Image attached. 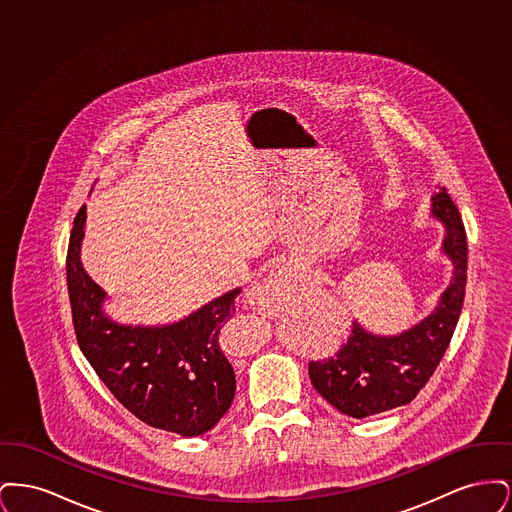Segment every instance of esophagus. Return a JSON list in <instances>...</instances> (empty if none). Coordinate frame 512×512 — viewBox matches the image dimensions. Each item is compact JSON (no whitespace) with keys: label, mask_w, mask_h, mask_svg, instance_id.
I'll list each match as a JSON object with an SVG mask.
<instances>
[{"label":"esophagus","mask_w":512,"mask_h":512,"mask_svg":"<svg viewBox=\"0 0 512 512\" xmlns=\"http://www.w3.org/2000/svg\"><path fill=\"white\" fill-rule=\"evenodd\" d=\"M290 288H292L290 268H278L249 290L247 301L259 313H274L280 309L282 301L290 295Z\"/></svg>","instance_id":"obj_1"}]
</instances>
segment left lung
<instances>
[{
  "label": "left lung",
  "mask_w": 512,
  "mask_h": 512,
  "mask_svg": "<svg viewBox=\"0 0 512 512\" xmlns=\"http://www.w3.org/2000/svg\"><path fill=\"white\" fill-rule=\"evenodd\" d=\"M430 217L443 226L441 253L451 263L449 286L434 309L411 328L388 336L355 322L336 357L309 365L311 384L340 413L366 418L411 403L453 338L463 309L468 247L459 209L445 188L432 195Z\"/></svg>",
  "instance_id": "left-lung-1"
}]
</instances>
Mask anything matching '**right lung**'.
Wrapping results in <instances>:
<instances>
[{
	"instance_id": "1",
	"label": "right lung",
	"mask_w": 512,
	"mask_h": 512,
	"mask_svg": "<svg viewBox=\"0 0 512 512\" xmlns=\"http://www.w3.org/2000/svg\"><path fill=\"white\" fill-rule=\"evenodd\" d=\"M86 205L74 219L67 286L76 340L101 382L149 426L194 438L213 430L236 393L234 368L219 343L234 317V288L169 324H124L105 313L107 292L82 267Z\"/></svg>"
}]
</instances>
